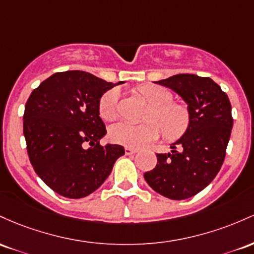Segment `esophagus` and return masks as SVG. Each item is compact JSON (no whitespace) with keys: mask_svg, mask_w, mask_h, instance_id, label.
I'll return each instance as SVG.
<instances>
[{"mask_svg":"<svg viewBox=\"0 0 254 254\" xmlns=\"http://www.w3.org/2000/svg\"><path fill=\"white\" fill-rule=\"evenodd\" d=\"M125 152H126L127 156H130V155H134V153L138 152V150L132 149V147H126V149H125Z\"/></svg>","mask_w":254,"mask_h":254,"instance_id":"1","label":"esophagus"}]
</instances>
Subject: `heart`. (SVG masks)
Instances as JSON below:
<instances>
[{
  "instance_id": "1",
  "label": "heart",
  "mask_w": 254,
  "mask_h": 254,
  "mask_svg": "<svg viewBox=\"0 0 254 254\" xmlns=\"http://www.w3.org/2000/svg\"><path fill=\"white\" fill-rule=\"evenodd\" d=\"M140 95L151 104L146 115L147 122L130 124L118 122L110 127L109 135L113 141L127 147H141L157 140L162 129L168 138H178L186 130L189 115L184 108L172 103L173 96L164 87L157 85H144L139 87ZM120 90L118 87L107 91L101 97L98 112L105 121H112L118 116Z\"/></svg>"
}]
</instances>
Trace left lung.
I'll return each mask as SVG.
<instances>
[{
    "label": "left lung",
    "mask_w": 254,
    "mask_h": 254,
    "mask_svg": "<svg viewBox=\"0 0 254 254\" xmlns=\"http://www.w3.org/2000/svg\"><path fill=\"white\" fill-rule=\"evenodd\" d=\"M156 84L169 87L187 104L189 126L170 152L157 153V164L144 178L165 198L182 200L203 190L223 164L233 128L229 98L212 79L178 74Z\"/></svg>",
    "instance_id": "1"
}]
</instances>
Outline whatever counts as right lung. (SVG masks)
Returning <instances> with one entry per match:
<instances>
[{"label": "right lung", "mask_w": 254, "mask_h": 254, "mask_svg": "<svg viewBox=\"0 0 254 254\" xmlns=\"http://www.w3.org/2000/svg\"><path fill=\"white\" fill-rule=\"evenodd\" d=\"M108 82L82 70H65L49 76L32 91L24 113V135L31 164L51 190L79 199L101 187L121 145L99 144L107 134L98 103Z\"/></svg>", "instance_id": "obj_1"}]
</instances>
